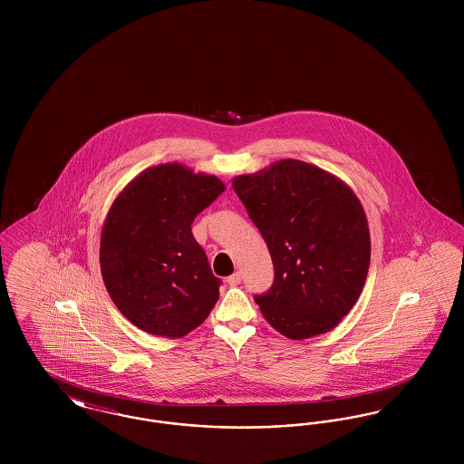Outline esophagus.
I'll return each instance as SVG.
<instances>
[{"label":"esophagus","mask_w":464,"mask_h":464,"mask_svg":"<svg viewBox=\"0 0 464 464\" xmlns=\"http://www.w3.org/2000/svg\"><path fill=\"white\" fill-rule=\"evenodd\" d=\"M231 287H235V285H238L240 282H242V273L240 271H237V273H233L231 276H227V280H226Z\"/></svg>","instance_id":"obj_1"}]
</instances>
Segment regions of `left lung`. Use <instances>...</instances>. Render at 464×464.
<instances>
[{
    "mask_svg": "<svg viewBox=\"0 0 464 464\" xmlns=\"http://www.w3.org/2000/svg\"><path fill=\"white\" fill-rule=\"evenodd\" d=\"M271 254L275 282L256 295L267 324L288 339L332 331L358 301L371 265L369 224L341 179L280 160L233 179Z\"/></svg>",
    "mask_w": 464,
    "mask_h": 464,
    "instance_id": "obj_1",
    "label": "left lung"
}]
</instances>
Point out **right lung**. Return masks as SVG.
<instances>
[{
    "instance_id": "obj_1",
    "label": "right lung",
    "mask_w": 464,
    "mask_h": 464,
    "mask_svg": "<svg viewBox=\"0 0 464 464\" xmlns=\"http://www.w3.org/2000/svg\"><path fill=\"white\" fill-rule=\"evenodd\" d=\"M224 189L216 176L165 163L140 172L112 201L101 235L102 280L140 331L177 339L216 306L221 280L191 224Z\"/></svg>"
}]
</instances>
